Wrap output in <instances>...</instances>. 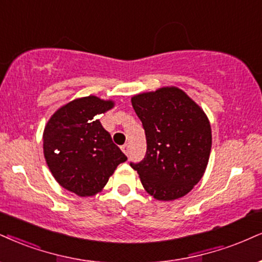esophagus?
Segmentation results:
<instances>
[{"instance_id":"34e87169","label":"esophagus","mask_w":262,"mask_h":262,"mask_svg":"<svg viewBox=\"0 0 262 262\" xmlns=\"http://www.w3.org/2000/svg\"><path fill=\"white\" fill-rule=\"evenodd\" d=\"M121 149L126 154V156H130V144H128V143L124 144V146L121 147Z\"/></svg>"}]
</instances>
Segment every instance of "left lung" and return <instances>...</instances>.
Wrapping results in <instances>:
<instances>
[{"mask_svg":"<svg viewBox=\"0 0 262 262\" xmlns=\"http://www.w3.org/2000/svg\"><path fill=\"white\" fill-rule=\"evenodd\" d=\"M131 102L147 140L146 156L131 167L156 199L186 195L204 175L211 150L204 112L177 87L141 93Z\"/></svg>","mask_w":262,"mask_h":262,"instance_id":"left-lung-1","label":"left lung"}]
</instances>
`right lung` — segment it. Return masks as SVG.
Masks as SVG:
<instances>
[{
    "label": "right lung",
    "mask_w": 262,
    "mask_h": 262,
    "mask_svg": "<svg viewBox=\"0 0 262 262\" xmlns=\"http://www.w3.org/2000/svg\"><path fill=\"white\" fill-rule=\"evenodd\" d=\"M113 105L96 96L82 97L58 109L45 127L43 154L51 172L80 196L98 193L127 160L98 120Z\"/></svg>",
    "instance_id": "1"
}]
</instances>
